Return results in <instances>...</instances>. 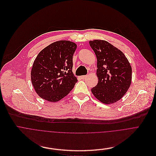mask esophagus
<instances>
[{"label": "esophagus", "instance_id": "esophagus-1", "mask_svg": "<svg viewBox=\"0 0 156 156\" xmlns=\"http://www.w3.org/2000/svg\"><path fill=\"white\" fill-rule=\"evenodd\" d=\"M87 77V76H80V78L82 79H85Z\"/></svg>", "mask_w": 156, "mask_h": 156}]
</instances>
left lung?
Returning a JSON list of instances; mask_svg holds the SVG:
<instances>
[{
	"instance_id": "obj_1",
	"label": "left lung",
	"mask_w": 156,
	"mask_h": 156,
	"mask_svg": "<svg viewBox=\"0 0 156 156\" xmlns=\"http://www.w3.org/2000/svg\"><path fill=\"white\" fill-rule=\"evenodd\" d=\"M97 58V85L91 92L99 101L112 104L126 94L132 82V67L122 51L106 41L89 42Z\"/></svg>"
}]
</instances>
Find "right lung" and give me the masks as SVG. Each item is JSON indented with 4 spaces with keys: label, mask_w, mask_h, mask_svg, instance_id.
I'll list each match as a JSON object with an SVG mask.
<instances>
[{
    "label": "right lung",
    "mask_w": 156,
    "mask_h": 156,
    "mask_svg": "<svg viewBox=\"0 0 156 156\" xmlns=\"http://www.w3.org/2000/svg\"><path fill=\"white\" fill-rule=\"evenodd\" d=\"M77 45L69 41L55 42L37 56L30 72L38 95L50 102L63 98L77 82L73 73V56Z\"/></svg>",
    "instance_id": "add662e5"
}]
</instances>
